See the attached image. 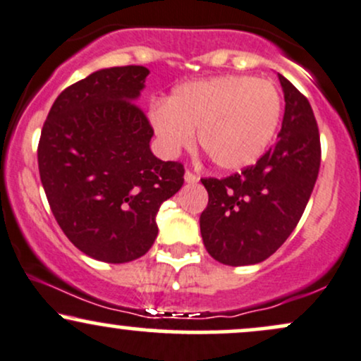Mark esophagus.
<instances>
[{"label":"esophagus","mask_w":361,"mask_h":361,"mask_svg":"<svg viewBox=\"0 0 361 361\" xmlns=\"http://www.w3.org/2000/svg\"><path fill=\"white\" fill-rule=\"evenodd\" d=\"M198 180H200V178L195 175L193 171H190V169H186V173H185V181H186V183L193 185V183H197Z\"/></svg>","instance_id":"obj_1"}]
</instances>
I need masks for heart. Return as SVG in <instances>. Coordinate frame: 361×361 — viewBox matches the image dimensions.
Instances as JSON below:
<instances>
[{
    "mask_svg": "<svg viewBox=\"0 0 361 361\" xmlns=\"http://www.w3.org/2000/svg\"><path fill=\"white\" fill-rule=\"evenodd\" d=\"M281 98L275 85L226 74L176 86L164 105L149 110L161 149L175 156L193 144L217 168L238 171L263 156L279 127Z\"/></svg>",
    "mask_w": 361,
    "mask_h": 361,
    "instance_id": "heart-1",
    "label": "heart"
}]
</instances>
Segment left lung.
Wrapping results in <instances>:
<instances>
[{
	"mask_svg": "<svg viewBox=\"0 0 361 361\" xmlns=\"http://www.w3.org/2000/svg\"><path fill=\"white\" fill-rule=\"evenodd\" d=\"M285 114L279 140L252 166L222 180L204 178L209 204L200 215L205 250L229 267L264 261L299 224L321 166L310 103L279 74Z\"/></svg>",
	"mask_w": 361,
	"mask_h": 361,
	"instance_id": "left-lung-1",
	"label": "left lung"
}]
</instances>
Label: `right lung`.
Listing matches in <instances>:
<instances>
[{"label": "right lung", "mask_w": 361, "mask_h": 361, "mask_svg": "<svg viewBox=\"0 0 361 361\" xmlns=\"http://www.w3.org/2000/svg\"><path fill=\"white\" fill-rule=\"evenodd\" d=\"M149 69L122 66L90 74L54 102L40 134L39 171L49 205L78 250L127 263L151 250L156 215L183 186L185 168L161 161L135 105Z\"/></svg>", "instance_id": "obj_1"}]
</instances>
